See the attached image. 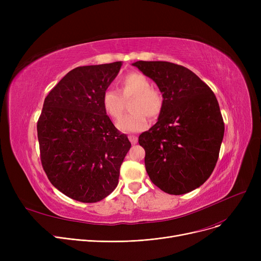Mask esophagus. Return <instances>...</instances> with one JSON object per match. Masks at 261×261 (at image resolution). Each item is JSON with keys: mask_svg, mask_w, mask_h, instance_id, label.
Wrapping results in <instances>:
<instances>
[{"mask_svg": "<svg viewBox=\"0 0 261 261\" xmlns=\"http://www.w3.org/2000/svg\"><path fill=\"white\" fill-rule=\"evenodd\" d=\"M129 141L131 142V144L135 145L136 143H138V138H136V136H134V135H129Z\"/></svg>", "mask_w": 261, "mask_h": 261, "instance_id": "34e87169", "label": "esophagus"}]
</instances>
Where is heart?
Listing matches in <instances>:
<instances>
[{
  "mask_svg": "<svg viewBox=\"0 0 261 261\" xmlns=\"http://www.w3.org/2000/svg\"><path fill=\"white\" fill-rule=\"evenodd\" d=\"M131 99L129 110L132 112L122 116L117 122L120 131L138 133L148 126V117L156 118L163 110L162 92L152 87L151 82L140 72H131L119 80V92L108 88L101 96L105 112L113 119H118L125 108V100Z\"/></svg>",
  "mask_w": 261,
  "mask_h": 261,
  "instance_id": "b5f03b06",
  "label": "heart"
}]
</instances>
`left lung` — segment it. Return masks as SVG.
Segmentation results:
<instances>
[{
    "mask_svg": "<svg viewBox=\"0 0 261 261\" xmlns=\"http://www.w3.org/2000/svg\"><path fill=\"white\" fill-rule=\"evenodd\" d=\"M158 85L164 106L153 127L142 133L151 182L169 195L200 187L217 164L224 122L211 88L187 67L167 61H136Z\"/></svg>",
    "mask_w": 261,
    "mask_h": 261,
    "instance_id": "left-lung-1",
    "label": "left lung"
}]
</instances>
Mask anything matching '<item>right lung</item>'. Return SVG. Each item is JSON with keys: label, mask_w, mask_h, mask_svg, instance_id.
Masks as SVG:
<instances>
[{"label": "right lung", "mask_w": 261, "mask_h": 261, "mask_svg": "<svg viewBox=\"0 0 261 261\" xmlns=\"http://www.w3.org/2000/svg\"><path fill=\"white\" fill-rule=\"evenodd\" d=\"M121 64L78 66L44 99L37 123L41 163L49 182L73 200L98 202L118 184L131 143L105 112L101 96Z\"/></svg>", "instance_id": "add662e5"}]
</instances>
